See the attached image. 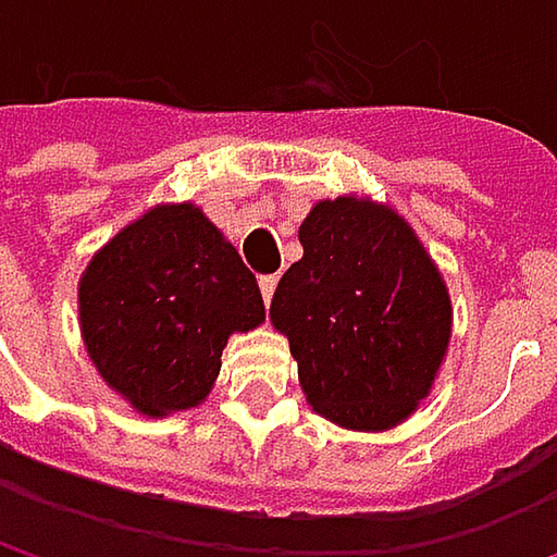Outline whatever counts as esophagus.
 Segmentation results:
<instances>
[{"mask_svg": "<svg viewBox=\"0 0 557 557\" xmlns=\"http://www.w3.org/2000/svg\"><path fill=\"white\" fill-rule=\"evenodd\" d=\"M258 286H261L264 302H271L274 299V289H277V274H264V277L258 280Z\"/></svg>", "mask_w": 557, "mask_h": 557, "instance_id": "obj_1", "label": "esophagus"}]
</instances>
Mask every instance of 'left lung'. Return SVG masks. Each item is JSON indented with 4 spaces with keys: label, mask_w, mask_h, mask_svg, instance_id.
Returning a JSON list of instances; mask_svg holds the SVG:
<instances>
[{
    "label": "left lung",
    "mask_w": 557,
    "mask_h": 557,
    "mask_svg": "<svg viewBox=\"0 0 557 557\" xmlns=\"http://www.w3.org/2000/svg\"><path fill=\"white\" fill-rule=\"evenodd\" d=\"M299 245L271 319L289 338L306 399L348 429L403 422L451 338V299L432 258L396 212L351 196L319 202Z\"/></svg>",
    "instance_id": "left-lung-1"
}]
</instances>
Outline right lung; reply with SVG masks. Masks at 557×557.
Returning a JSON list of instances; mask_svg holds the SVG:
<instances>
[{"instance_id":"right-lung-1","label":"right lung","mask_w":557,"mask_h":557,"mask_svg":"<svg viewBox=\"0 0 557 557\" xmlns=\"http://www.w3.org/2000/svg\"><path fill=\"white\" fill-rule=\"evenodd\" d=\"M264 319L255 274L189 202L119 232L79 280L83 342L138 412L189 409L212 387L232 332Z\"/></svg>"}]
</instances>
